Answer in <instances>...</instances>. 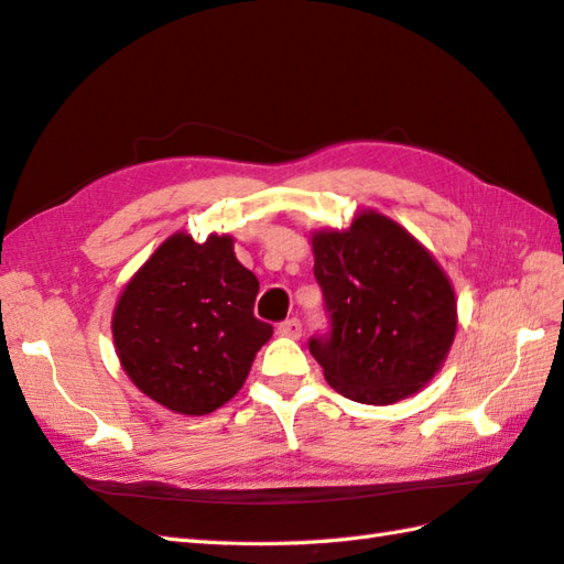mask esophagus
<instances>
[{"label":"esophagus","mask_w":564,"mask_h":564,"mask_svg":"<svg viewBox=\"0 0 564 564\" xmlns=\"http://www.w3.org/2000/svg\"><path fill=\"white\" fill-rule=\"evenodd\" d=\"M279 334H281V337L297 339V337H301V334H303V325H301V319L291 317V319L281 322V325H279Z\"/></svg>","instance_id":"1"}]
</instances>
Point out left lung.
Segmentation results:
<instances>
[{"instance_id": "left-lung-1", "label": "left lung", "mask_w": 564, "mask_h": 564, "mask_svg": "<svg viewBox=\"0 0 564 564\" xmlns=\"http://www.w3.org/2000/svg\"><path fill=\"white\" fill-rule=\"evenodd\" d=\"M315 279L332 319L310 354L329 386L361 404H394L434 378L455 339L458 305L434 254L378 210L346 230H315Z\"/></svg>"}]
</instances>
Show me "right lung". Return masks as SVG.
Wrapping results in <instances>:
<instances>
[{"label":"right lung","instance_id":"add662e5","mask_svg":"<svg viewBox=\"0 0 564 564\" xmlns=\"http://www.w3.org/2000/svg\"><path fill=\"white\" fill-rule=\"evenodd\" d=\"M257 275L235 237L174 232L133 273L113 307L116 356L133 386L176 414L230 402L273 327L254 317Z\"/></svg>","mask_w":564,"mask_h":564}]
</instances>
